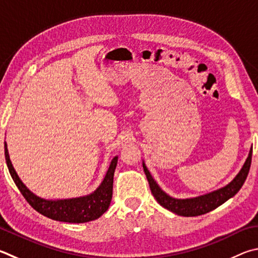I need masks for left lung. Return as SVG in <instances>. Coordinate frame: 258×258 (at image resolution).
Returning <instances> with one entry per match:
<instances>
[{
    "label": "left lung",
    "instance_id": "8db88e82",
    "mask_svg": "<svg viewBox=\"0 0 258 258\" xmlns=\"http://www.w3.org/2000/svg\"><path fill=\"white\" fill-rule=\"evenodd\" d=\"M251 153L252 147L250 148L246 161L242 165L239 172L226 186L213 191H210V193L188 199H176L172 198L169 194H167L165 190L161 189V187L158 185V182L153 179V177L150 174L144 161L142 165L145 176L148 178L151 193L161 207L171 211L172 213L181 215V217H198V215L205 214L210 212V211L217 209L224 202H227L229 199L233 198L239 191L243 182L246 180L248 172H249Z\"/></svg>",
    "mask_w": 258,
    "mask_h": 258
}]
</instances>
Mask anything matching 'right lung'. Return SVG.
Returning a JSON list of instances; mask_svg holds the SVG:
<instances>
[{
  "instance_id": "add662e5",
  "label": "right lung",
  "mask_w": 258,
  "mask_h": 258,
  "mask_svg": "<svg viewBox=\"0 0 258 258\" xmlns=\"http://www.w3.org/2000/svg\"><path fill=\"white\" fill-rule=\"evenodd\" d=\"M4 152H6V160L9 171H10L12 179L16 182L19 190L21 191V194L27 200V202L36 211H38L40 214L45 215V217L60 222L84 223L100 218L108 210L111 196H113L114 172L117 166L118 156L111 159L108 170H107L101 184L92 193L72 199L47 200L32 193L23 184V181L18 176L15 167H13L10 160L7 142H4Z\"/></svg>"
}]
</instances>
